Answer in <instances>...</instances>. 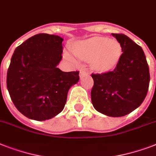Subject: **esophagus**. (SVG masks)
I'll use <instances>...</instances> for the list:
<instances>
[{
  "mask_svg": "<svg viewBox=\"0 0 156 156\" xmlns=\"http://www.w3.org/2000/svg\"><path fill=\"white\" fill-rule=\"evenodd\" d=\"M86 74H87V72H86V71L84 70H81L80 73H79V77H80V78H83V76H85Z\"/></svg>",
  "mask_w": 156,
  "mask_h": 156,
  "instance_id": "1",
  "label": "esophagus"
}]
</instances>
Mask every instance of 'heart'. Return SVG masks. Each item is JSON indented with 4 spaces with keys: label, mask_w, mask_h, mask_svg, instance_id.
I'll list each match as a JSON object with an SVG mask.
<instances>
[{
    "label": "heart",
    "mask_w": 156,
    "mask_h": 156,
    "mask_svg": "<svg viewBox=\"0 0 156 156\" xmlns=\"http://www.w3.org/2000/svg\"><path fill=\"white\" fill-rule=\"evenodd\" d=\"M73 52L81 60L90 61L93 70L104 73L116 67L121 57L122 48L117 40L95 36L75 44ZM65 56L69 61H75L69 52H66Z\"/></svg>",
    "instance_id": "obj_1"
}]
</instances>
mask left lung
<instances>
[{
  "label": "left lung",
  "mask_w": 156,
  "mask_h": 156,
  "mask_svg": "<svg viewBox=\"0 0 156 156\" xmlns=\"http://www.w3.org/2000/svg\"><path fill=\"white\" fill-rule=\"evenodd\" d=\"M123 53L113 71L91 74V102L96 111L120 117L140 106L147 94L150 73L143 48L123 34H112Z\"/></svg>",
  "instance_id": "8db88e82"
}]
</instances>
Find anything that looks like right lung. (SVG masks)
<instances>
[{
  "instance_id": "right-lung-1",
  "label": "right lung",
  "mask_w": 156,
  "mask_h": 156,
  "mask_svg": "<svg viewBox=\"0 0 156 156\" xmlns=\"http://www.w3.org/2000/svg\"><path fill=\"white\" fill-rule=\"evenodd\" d=\"M58 35L38 34L16 48L6 84L13 104L27 118L45 121L64 109L69 88L79 80L78 71L57 68L62 59Z\"/></svg>"
}]
</instances>
